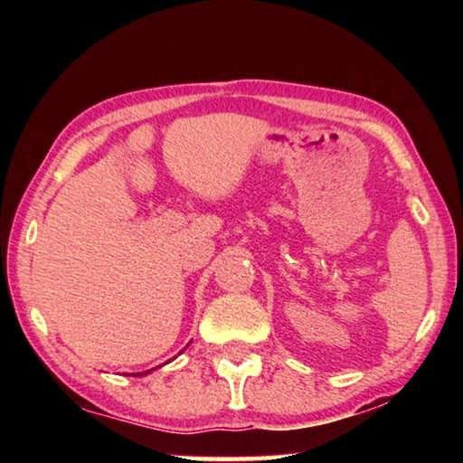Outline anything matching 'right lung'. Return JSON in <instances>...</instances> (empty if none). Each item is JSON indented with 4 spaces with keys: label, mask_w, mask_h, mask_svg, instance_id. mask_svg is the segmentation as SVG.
I'll return each mask as SVG.
<instances>
[{
    "label": "right lung",
    "mask_w": 463,
    "mask_h": 463,
    "mask_svg": "<svg viewBox=\"0 0 463 463\" xmlns=\"http://www.w3.org/2000/svg\"><path fill=\"white\" fill-rule=\"evenodd\" d=\"M146 373H148V372H146ZM138 375H143V373H138Z\"/></svg>",
    "instance_id": "obj_1"
}]
</instances>
